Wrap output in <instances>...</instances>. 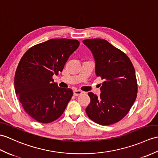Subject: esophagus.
I'll return each instance as SVG.
<instances>
[{"mask_svg": "<svg viewBox=\"0 0 158 158\" xmlns=\"http://www.w3.org/2000/svg\"><path fill=\"white\" fill-rule=\"evenodd\" d=\"M83 92L82 91H81L79 90H74L73 91V95H74L75 96H78L79 95L81 94Z\"/></svg>", "mask_w": 158, "mask_h": 158, "instance_id": "1", "label": "esophagus"}]
</instances>
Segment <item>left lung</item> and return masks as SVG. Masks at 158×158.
Returning a JSON list of instances; mask_svg holds the SVG:
<instances>
[{
  "label": "left lung",
  "instance_id": "obj_1",
  "mask_svg": "<svg viewBox=\"0 0 158 158\" xmlns=\"http://www.w3.org/2000/svg\"><path fill=\"white\" fill-rule=\"evenodd\" d=\"M83 43L93 54L96 76L104 80L100 96L88 93L91 102L85 109L87 116L101 125L116 123L127 114L136 100L133 65L125 54L105 40L88 39Z\"/></svg>",
  "mask_w": 158,
  "mask_h": 158
}]
</instances>
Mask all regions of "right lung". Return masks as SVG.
<instances>
[{"instance_id":"obj_1","label":"right lung","mask_w":158,"mask_h":158,"mask_svg":"<svg viewBox=\"0 0 158 158\" xmlns=\"http://www.w3.org/2000/svg\"><path fill=\"white\" fill-rule=\"evenodd\" d=\"M79 46L77 40L50 39L22 56L15 75V90L25 111L38 122L48 123L59 118L71 100V89L58 87L52 76L62 72Z\"/></svg>"}]
</instances>
